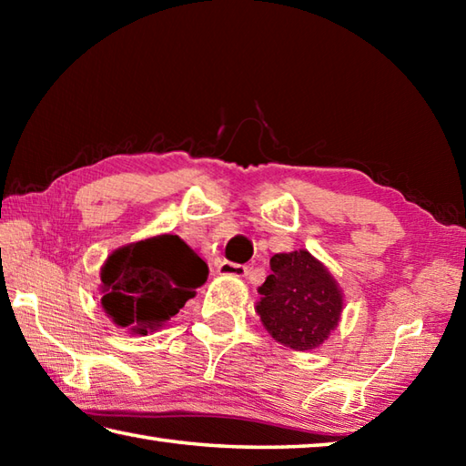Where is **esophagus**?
I'll use <instances>...</instances> for the list:
<instances>
[{
	"label": "esophagus",
	"instance_id": "obj_1",
	"mask_svg": "<svg viewBox=\"0 0 466 466\" xmlns=\"http://www.w3.org/2000/svg\"><path fill=\"white\" fill-rule=\"evenodd\" d=\"M218 273L219 275H234V278H247L248 267L240 265V263H232V261H222L218 265Z\"/></svg>",
	"mask_w": 466,
	"mask_h": 466
}]
</instances>
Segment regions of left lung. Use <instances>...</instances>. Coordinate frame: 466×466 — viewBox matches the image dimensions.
I'll use <instances>...</instances> for the list:
<instances>
[{
	"mask_svg": "<svg viewBox=\"0 0 466 466\" xmlns=\"http://www.w3.org/2000/svg\"><path fill=\"white\" fill-rule=\"evenodd\" d=\"M269 265L271 275L258 288L257 304L265 329L289 350H314L337 327L341 289L309 250L279 252Z\"/></svg>",
	"mask_w": 466,
	"mask_h": 466,
	"instance_id": "8db88e82",
	"label": "left lung"
}]
</instances>
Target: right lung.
<instances>
[{
    "mask_svg": "<svg viewBox=\"0 0 466 466\" xmlns=\"http://www.w3.org/2000/svg\"><path fill=\"white\" fill-rule=\"evenodd\" d=\"M102 309L119 327L147 335L170 320L208 279V265L175 234L115 250L100 273Z\"/></svg>",
    "mask_w": 466,
    "mask_h": 466,
    "instance_id": "obj_1",
    "label": "right lung"
}]
</instances>
